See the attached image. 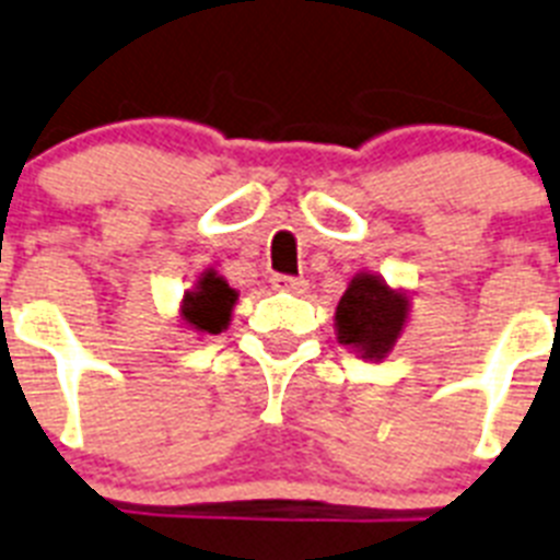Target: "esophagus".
<instances>
[{"mask_svg":"<svg viewBox=\"0 0 560 560\" xmlns=\"http://www.w3.org/2000/svg\"><path fill=\"white\" fill-rule=\"evenodd\" d=\"M272 290H281V293H295L302 295L307 290V281L295 279V276H272Z\"/></svg>","mask_w":560,"mask_h":560,"instance_id":"obj_1","label":"esophagus"}]
</instances>
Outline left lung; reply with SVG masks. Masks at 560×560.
<instances>
[{
    "mask_svg": "<svg viewBox=\"0 0 560 560\" xmlns=\"http://www.w3.org/2000/svg\"><path fill=\"white\" fill-rule=\"evenodd\" d=\"M410 318V293L389 288L375 272H355L336 307L338 345L361 359L382 361L401 338Z\"/></svg>",
    "mask_w": 560,
    "mask_h": 560,
    "instance_id": "8db88e82",
    "label": "left lung"
}]
</instances>
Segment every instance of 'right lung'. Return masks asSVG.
Wrapping results in <instances>:
<instances>
[{"mask_svg": "<svg viewBox=\"0 0 560 560\" xmlns=\"http://www.w3.org/2000/svg\"><path fill=\"white\" fill-rule=\"evenodd\" d=\"M236 302L238 290L230 288L228 279L215 270H205L196 281V288L187 290L178 304V318L187 330L199 332V336H219L222 330H228Z\"/></svg>", "mask_w": 560, "mask_h": 560, "instance_id": "obj_1", "label": "right lung"}]
</instances>
